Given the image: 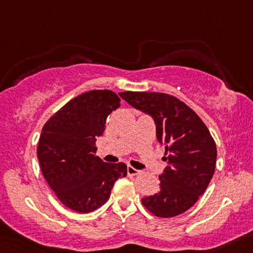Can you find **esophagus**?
I'll return each instance as SVG.
<instances>
[{
  "instance_id": "34e87169",
  "label": "esophagus",
  "mask_w": 253,
  "mask_h": 253,
  "mask_svg": "<svg viewBox=\"0 0 253 253\" xmlns=\"http://www.w3.org/2000/svg\"><path fill=\"white\" fill-rule=\"evenodd\" d=\"M127 174H128L129 176H136V175L141 174V171L137 169H134L133 167H127Z\"/></svg>"
}]
</instances>
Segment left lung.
I'll use <instances>...</instances> for the list:
<instances>
[{
  "label": "left lung",
  "mask_w": 253,
  "mask_h": 253,
  "mask_svg": "<svg viewBox=\"0 0 253 253\" xmlns=\"http://www.w3.org/2000/svg\"><path fill=\"white\" fill-rule=\"evenodd\" d=\"M124 100L150 115L157 138L165 147L160 192L142 198L150 213L171 218L197 202L208 187L216 162V145L205 122L185 103L164 93L122 91Z\"/></svg>",
  "instance_id": "obj_1"
}]
</instances>
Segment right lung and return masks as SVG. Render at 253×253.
<instances>
[{"label":"right lung","mask_w":253,"mask_h":253,"mask_svg":"<svg viewBox=\"0 0 253 253\" xmlns=\"http://www.w3.org/2000/svg\"><path fill=\"white\" fill-rule=\"evenodd\" d=\"M120 106L111 90H90L68 101L42 127L38 159L45 180L67 208L89 213L109 200L124 163L109 164L96 157L95 141L106 119Z\"/></svg>","instance_id":"1"}]
</instances>
